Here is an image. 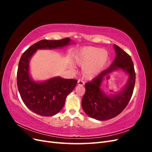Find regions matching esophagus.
Masks as SVG:
<instances>
[{
  "instance_id": "1",
  "label": "esophagus",
  "mask_w": 152,
  "mask_h": 152,
  "mask_svg": "<svg viewBox=\"0 0 152 152\" xmlns=\"http://www.w3.org/2000/svg\"><path fill=\"white\" fill-rule=\"evenodd\" d=\"M77 84L79 86H83L84 84V82L82 80H79L77 82Z\"/></svg>"
}]
</instances>
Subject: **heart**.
<instances>
[{"instance_id":"b5f03b06","label":"heart","mask_w":152,"mask_h":152,"mask_svg":"<svg viewBox=\"0 0 152 152\" xmlns=\"http://www.w3.org/2000/svg\"><path fill=\"white\" fill-rule=\"evenodd\" d=\"M108 59V53L104 49L85 47L77 53L75 63L84 66L83 75L86 79H92L101 71Z\"/></svg>"}]
</instances>
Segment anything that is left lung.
Masks as SVG:
<instances>
[{"mask_svg": "<svg viewBox=\"0 0 152 152\" xmlns=\"http://www.w3.org/2000/svg\"><path fill=\"white\" fill-rule=\"evenodd\" d=\"M116 57L107 69L85 84L86 93L82 97V107L90 117L98 121H107L115 117L127 107L134 91L136 73L131 56L118 45H113ZM121 69L129 74L124 89L117 95L108 96L100 88L102 79L109 73Z\"/></svg>", "mask_w": 152, "mask_h": 152, "instance_id": "obj_1", "label": "left lung"}]
</instances>
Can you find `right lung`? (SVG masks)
Here are the masks:
<instances>
[{
    "instance_id": "add662e5",
    "label": "right lung",
    "mask_w": 152,
    "mask_h": 152,
    "mask_svg": "<svg viewBox=\"0 0 152 152\" xmlns=\"http://www.w3.org/2000/svg\"><path fill=\"white\" fill-rule=\"evenodd\" d=\"M70 42L68 37L58 40H41L26 50L20 58L17 72L18 91L26 107L40 115L53 116L60 111L77 80L56 77L40 83L35 82L29 75L30 58L37 49L63 48Z\"/></svg>"
}]
</instances>
